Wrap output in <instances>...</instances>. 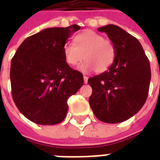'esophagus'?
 <instances>
[{
	"instance_id": "obj_1",
	"label": "esophagus",
	"mask_w": 160,
	"mask_h": 160,
	"mask_svg": "<svg viewBox=\"0 0 160 160\" xmlns=\"http://www.w3.org/2000/svg\"><path fill=\"white\" fill-rule=\"evenodd\" d=\"M83 78H84V83L87 84V81H88V77H87V76H84Z\"/></svg>"
}]
</instances>
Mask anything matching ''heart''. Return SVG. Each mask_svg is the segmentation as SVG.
Returning a JSON list of instances; mask_svg holds the SVG:
<instances>
[{
	"mask_svg": "<svg viewBox=\"0 0 160 160\" xmlns=\"http://www.w3.org/2000/svg\"><path fill=\"white\" fill-rule=\"evenodd\" d=\"M73 44L66 43L62 49L63 57L70 66L78 67V70L87 73L93 70L97 73L107 71L114 63L116 48L111 40L105 39L99 33L86 30L73 38Z\"/></svg>",
	"mask_w": 160,
	"mask_h": 160,
	"instance_id": "b5f03b06",
	"label": "heart"
}]
</instances>
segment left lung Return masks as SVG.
<instances>
[{
  "label": "left lung",
  "mask_w": 160,
  "mask_h": 160,
  "mask_svg": "<svg viewBox=\"0 0 160 160\" xmlns=\"http://www.w3.org/2000/svg\"><path fill=\"white\" fill-rule=\"evenodd\" d=\"M105 32L116 48L112 66L91 77L92 88L89 104L95 117L107 123L129 119L144 105L151 80V68L141 42L115 25L98 28Z\"/></svg>",
  "instance_id": "left-lung-1"
}]
</instances>
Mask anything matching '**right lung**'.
<instances>
[{"label":"right lung","mask_w":160,"mask_h":160,"mask_svg":"<svg viewBox=\"0 0 160 160\" xmlns=\"http://www.w3.org/2000/svg\"><path fill=\"white\" fill-rule=\"evenodd\" d=\"M80 27L47 28L28 37L12 57L10 80L19 111L37 124L54 125L66 118L68 99L83 86V74L63 57L69 37Z\"/></svg>","instance_id":"obj_1"}]
</instances>
